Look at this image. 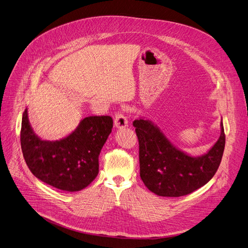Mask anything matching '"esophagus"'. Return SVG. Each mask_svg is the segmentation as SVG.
Segmentation results:
<instances>
[{"label":"esophagus","mask_w":248,"mask_h":248,"mask_svg":"<svg viewBox=\"0 0 248 248\" xmlns=\"http://www.w3.org/2000/svg\"><path fill=\"white\" fill-rule=\"evenodd\" d=\"M128 124V121L125 116H124L121 112H118L115 116V126L118 128L126 127Z\"/></svg>","instance_id":"34e87169"}]
</instances>
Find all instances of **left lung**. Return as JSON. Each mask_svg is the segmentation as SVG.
Returning a JSON list of instances; mask_svg holds the SVG:
<instances>
[{"mask_svg": "<svg viewBox=\"0 0 248 248\" xmlns=\"http://www.w3.org/2000/svg\"><path fill=\"white\" fill-rule=\"evenodd\" d=\"M140 142V178L149 191L162 197H181L206 185L216 174L226 137L220 134L202 155L192 156L176 147L160 127L145 118L133 122Z\"/></svg>", "mask_w": 248, "mask_h": 248, "instance_id": "1", "label": "left lung"}]
</instances>
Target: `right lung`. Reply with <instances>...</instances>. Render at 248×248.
<instances>
[{
	"label": "right lung",
	"instance_id": "add662e5",
	"mask_svg": "<svg viewBox=\"0 0 248 248\" xmlns=\"http://www.w3.org/2000/svg\"><path fill=\"white\" fill-rule=\"evenodd\" d=\"M112 128L108 116L88 117L59 140H43L33 131L28 108L24 111L20 145L26 163L40 181L67 192L91 184L99 173V155Z\"/></svg>",
	"mask_w": 248,
	"mask_h": 248
}]
</instances>
